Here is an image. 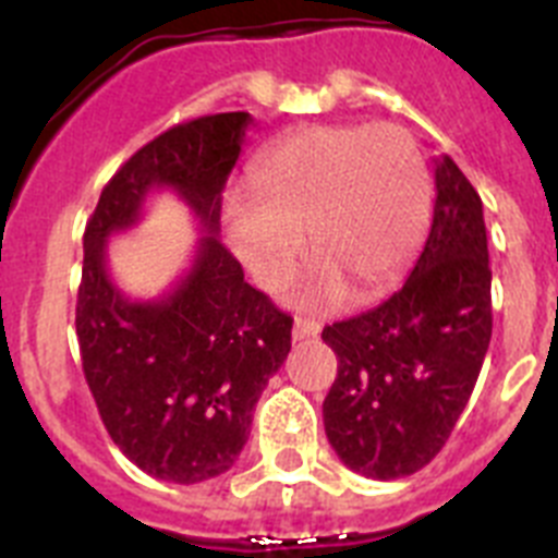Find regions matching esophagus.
<instances>
[{"label": "esophagus", "mask_w": 558, "mask_h": 558, "mask_svg": "<svg viewBox=\"0 0 558 558\" xmlns=\"http://www.w3.org/2000/svg\"><path fill=\"white\" fill-rule=\"evenodd\" d=\"M318 332H322V327H318L315 322H310V318H295L293 322V338L295 340L318 338Z\"/></svg>", "instance_id": "esophagus-1"}]
</instances>
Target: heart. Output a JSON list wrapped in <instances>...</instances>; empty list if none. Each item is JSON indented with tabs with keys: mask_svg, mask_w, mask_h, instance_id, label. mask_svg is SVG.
<instances>
[{
	"mask_svg": "<svg viewBox=\"0 0 558 558\" xmlns=\"http://www.w3.org/2000/svg\"><path fill=\"white\" fill-rule=\"evenodd\" d=\"M430 211L427 167L405 128L313 125L263 153L251 192L229 201V240L263 284H279L318 251L299 290L313 310L338 307L349 284L374 293L408 263Z\"/></svg>",
	"mask_w": 558,
	"mask_h": 558,
	"instance_id": "1",
	"label": "heart"
}]
</instances>
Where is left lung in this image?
I'll return each instance as SVG.
<instances>
[{
  "instance_id": "left-lung-1",
  "label": "left lung",
  "mask_w": 558,
  "mask_h": 558,
  "mask_svg": "<svg viewBox=\"0 0 558 558\" xmlns=\"http://www.w3.org/2000/svg\"><path fill=\"white\" fill-rule=\"evenodd\" d=\"M338 354L324 430L349 470L397 481L427 466L472 397L492 340L483 204L450 156L408 282L379 307L322 332Z\"/></svg>"
}]
</instances>
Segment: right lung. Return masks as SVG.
I'll return each mask as SVG.
<instances>
[{
    "label": "right lung",
    "instance_id": "1",
    "mask_svg": "<svg viewBox=\"0 0 558 558\" xmlns=\"http://www.w3.org/2000/svg\"><path fill=\"white\" fill-rule=\"evenodd\" d=\"M251 125L245 111L211 113L147 142L113 172L83 234V374L113 445L159 481L190 486L229 472L290 352L293 318L245 282L218 236L220 192ZM159 189L191 206L205 236L165 296L131 300L107 274L105 245Z\"/></svg>",
    "mask_w": 558,
    "mask_h": 558
}]
</instances>
